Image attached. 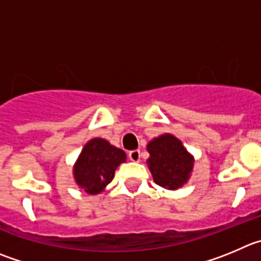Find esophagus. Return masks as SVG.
Segmentation results:
<instances>
[{
  "label": "esophagus",
  "instance_id": "obj_1",
  "mask_svg": "<svg viewBox=\"0 0 261 261\" xmlns=\"http://www.w3.org/2000/svg\"><path fill=\"white\" fill-rule=\"evenodd\" d=\"M128 158H130L133 162H139V161H140V150L135 149L128 152Z\"/></svg>",
  "mask_w": 261,
  "mask_h": 261
}]
</instances>
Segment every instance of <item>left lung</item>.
I'll return each instance as SVG.
<instances>
[{
	"instance_id": "1",
	"label": "left lung",
	"mask_w": 261,
	"mask_h": 261,
	"mask_svg": "<svg viewBox=\"0 0 261 261\" xmlns=\"http://www.w3.org/2000/svg\"><path fill=\"white\" fill-rule=\"evenodd\" d=\"M148 169L155 184L169 191L181 188L191 179L194 167L193 154L172 134H162L147 144Z\"/></svg>"
}]
</instances>
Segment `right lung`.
Listing matches in <instances>:
<instances>
[{"label":"right lung","mask_w":261,"mask_h":261,"mask_svg":"<svg viewBox=\"0 0 261 261\" xmlns=\"http://www.w3.org/2000/svg\"><path fill=\"white\" fill-rule=\"evenodd\" d=\"M126 160V153L108 140L91 139L82 148L73 166L75 184L82 192L91 196L101 193L113 180L117 167Z\"/></svg>","instance_id":"add662e5"}]
</instances>
